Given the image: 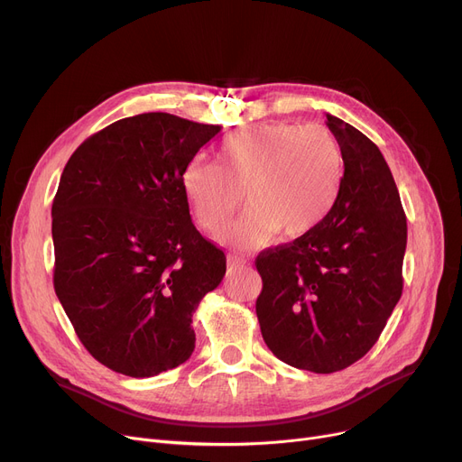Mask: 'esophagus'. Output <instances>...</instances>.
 <instances>
[{"label": "esophagus", "mask_w": 462, "mask_h": 462, "mask_svg": "<svg viewBox=\"0 0 462 462\" xmlns=\"http://www.w3.org/2000/svg\"><path fill=\"white\" fill-rule=\"evenodd\" d=\"M247 258L239 256V254H228V268L230 270H244L247 268Z\"/></svg>", "instance_id": "1"}]
</instances>
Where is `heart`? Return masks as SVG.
<instances>
[{"label":"heart","mask_w":462,"mask_h":462,"mask_svg":"<svg viewBox=\"0 0 462 462\" xmlns=\"http://www.w3.org/2000/svg\"><path fill=\"white\" fill-rule=\"evenodd\" d=\"M217 162L190 159L181 190L194 221L218 234L241 202L251 208L225 234L228 244L253 249L282 230L298 237L317 228L333 209L345 176V152L324 125L262 124L226 136Z\"/></svg>","instance_id":"heart-1"}]
</instances>
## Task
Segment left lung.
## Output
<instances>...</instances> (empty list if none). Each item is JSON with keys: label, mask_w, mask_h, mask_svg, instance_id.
<instances>
[{"label": "left lung", "mask_w": 462, "mask_h": 462, "mask_svg": "<svg viewBox=\"0 0 462 462\" xmlns=\"http://www.w3.org/2000/svg\"><path fill=\"white\" fill-rule=\"evenodd\" d=\"M345 176L324 221L258 254L256 317L268 348L296 369L329 374L365 356L402 294L406 215L392 170L365 134L335 116Z\"/></svg>", "instance_id": "left-lung-1"}]
</instances>
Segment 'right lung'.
<instances>
[{"instance_id": "add662e5", "label": "right lung", "mask_w": 462, "mask_h": 462, "mask_svg": "<svg viewBox=\"0 0 462 462\" xmlns=\"http://www.w3.org/2000/svg\"><path fill=\"white\" fill-rule=\"evenodd\" d=\"M221 125L172 114L124 117L82 142L52 204L54 290L86 350L148 378L185 363L192 312L226 256L197 228L181 170Z\"/></svg>"}]
</instances>
